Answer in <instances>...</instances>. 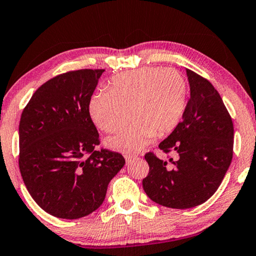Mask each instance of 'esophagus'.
I'll return each instance as SVG.
<instances>
[{"mask_svg":"<svg viewBox=\"0 0 256 256\" xmlns=\"http://www.w3.org/2000/svg\"><path fill=\"white\" fill-rule=\"evenodd\" d=\"M137 158V156H134V155H130V154H126L124 155V160H126V162L127 163H130L132 160H136Z\"/></svg>","mask_w":256,"mask_h":256,"instance_id":"esophagus-1","label":"esophagus"}]
</instances>
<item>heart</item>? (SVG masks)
<instances>
[{
	"label": "heart",
	"instance_id": "obj_1",
	"mask_svg": "<svg viewBox=\"0 0 256 256\" xmlns=\"http://www.w3.org/2000/svg\"><path fill=\"white\" fill-rule=\"evenodd\" d=\"M186 98V80L178 72L146 67L114 76L109 91L93 94L88 111L94 124L110 134L121 130L132 116L134 122L106 140V145L116 150L137 152L155 135L162 136L176 127Z\"/></svg>",
	"mask_w": 256,
	"mask_h": 256
}]
</instances>
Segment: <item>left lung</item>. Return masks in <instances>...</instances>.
<instances>
[{
    "instance_id": "8db88e82",
    "label": "left lung",
    "mask_w": 256,
    "mask_h": 256,
    "mask_svg": "<svg viewBox=\"0 0 256 256\" xmlns=\"http://www.w3.org/2000/svg\"><path fill=\"white\" fill-rule=\"evenodd\" d=\"M186 72L190 98L182 121L158 145L178 158H170V165L146 154L150 172L142 180L150 199L174 209L196 207L217 191L232 163L234 145L232 121L217 90L194 72Z\"/></svg>"
}]
</instances>
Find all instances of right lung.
Segmentation results:
<instances>
[{
  "instance_id": "right-lung-1",
  "label": "right lung",
  "mask_w": 256,
  "mask_h": 256,
  "mask_svg": "<svg viewBox=\"0 0 256 256\" xmlns=\"http://www.w3.org/2000/svg\"><path fill=\"white\" fill-rule=\"evenodd\" d=\"M104 70H80L42 84L19 126V166L30 196L52 216L78 219L104 201L122 155L94 150L98 132L88 104Z\"/></svg>"
}]
</instances>
